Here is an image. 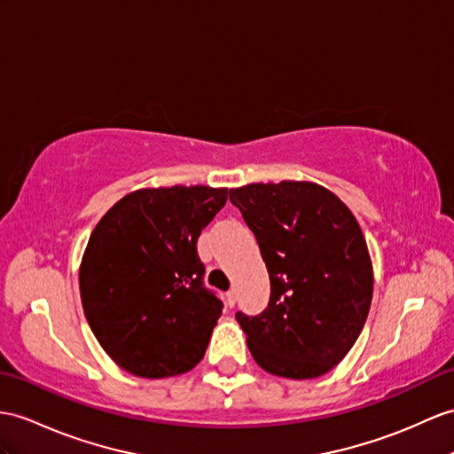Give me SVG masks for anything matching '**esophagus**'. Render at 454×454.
Segmentation results:
<instances>
[{"label": "esophagus", "mask_w": 454, "mask_h": 454, "mask_svg": "<svg viewBox=\"0 0 454 454\" xmlns=\"http://www.w3.org/2000/svg\"><path fill=\"white\" fill-rule=\"evenodd\" d=\"M225 302H227V306H229V308H233V306H235V302H237V291H235V289L227 291V294H225Z\"/></svg>", "instance_id": "esophagus-1"}]
</instances>
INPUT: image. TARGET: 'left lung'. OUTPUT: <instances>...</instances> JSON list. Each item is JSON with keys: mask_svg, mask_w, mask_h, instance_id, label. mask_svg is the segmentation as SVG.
<instances>
[{"mask_svg": "<svg viewBox=\"0 0 454 454\" xmlns=\"http://www.w3.org/2000/svg\"><path fill=\"white\" fill-rule=\"evenodd\" d=\"M270 273V304L237 314L252 358L271 375L314 380L348 355L366 324L373 268L355 214L312 181L231 189Z\"/></svg>", "mask_w": 454, "mask_h": 454, "instance_id": "8db88e82", "label": "left lung"}]
</instances>
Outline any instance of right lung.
Instances as JSON below:
<instances>
[{
	"instance_id": "right-lung-1",
	"label": "right lung",
	"mask_w": 454,
	"mask_h": 454,
	"mask_svg": "<svg viewBox=\"0 0 454 454\" xmlns=\"http://www.w3.org/2000/svg\"><path fill=\"white\" fill-rule=\"evenodd\" d=\"M227 202V189L160 186L125 194L98 221L79 286L98 342L119 368L160 380L202 360L221 316L202 285L196 240Z\"/></svg>"
}]
</instances>
